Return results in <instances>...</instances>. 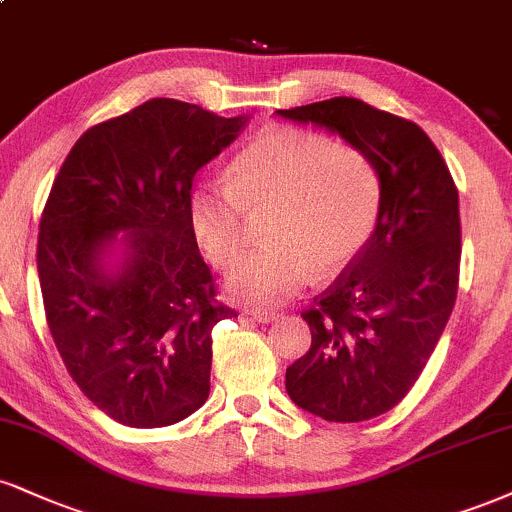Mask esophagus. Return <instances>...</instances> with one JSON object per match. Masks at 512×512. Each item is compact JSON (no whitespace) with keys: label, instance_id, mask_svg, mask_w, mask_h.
<instances>
[{"label":"esophagus","instance_id":"esophagus-1","mask_svg":"<svg viewBox=\"0 0 512 512\" xmlns=\"http://www.w3.org/2000/svg\"><path fill=\"white\" fill-rule=\"evenodd\" d=\"M245 317L255 319V322H260V324H269V322H276V319H279L276 312H267V310H245Z\"/></svg>","mask_w":512,"mask_h":512}]
</instances>
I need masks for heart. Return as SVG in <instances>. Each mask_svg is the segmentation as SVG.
Segmentation results:
<instances>
[{"instance_id": "heart-1", "label": "heart", "mask_w": 512, "mask_h": 512, "mask_svg": "<svg viewBox=\"0 0 512 512\" xmlns=\"http://www.w3.org/2000/svg\"><path fill=\"white\" fill-rule=\"evenodd\" d=\"M269 212L267 248L229 276L243 303L279 305L317 276L360 255L381 212L379 171L360 147L305 128L257 135L231 166L229 183L197 188L190 224L209 262L233 269L250 248L252 219Z\"/></svg>"}]
</instances>
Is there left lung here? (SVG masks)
I'll use <instances>...</instances> for the list:
<instances>
[{
    "label": "left lung",
    "instance_id": "left-lung-1",
    "mask_svg": "<svg viewBox=\"0 0 512 512\" xmlns=\"http://www.w3.org/2000/svg\"><path fill=\"white\" fill-rule=\"evenodd\" d=\"M360 147L381 181L377 229L315 305L312 346L286 369L295 405L329 422H365L408 396L451 317L460 276L458 188L417 123L355 97L279 109Z\"/></svg>",
    "mask_w": 512,
    "mask_h": 512
}]
</instances>
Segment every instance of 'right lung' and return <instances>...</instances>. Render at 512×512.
I'll return each instance as SVG.
<instances>
[{
  "mask_svg": "<svg viewBox=\"0 0 512 512\" xmlns=\"http://www.w3.org/2000/svg\"><path fill=\"white\" fill-rule=\"evenodd\" d=\"M245 121L155 97L80 135L49 190L47 326L78 389L126 427H169L209 396L212 329L236 310L217 300L197 250L190 190ZM114 244L124 257L109 268Z\"/></svg>",
  "mask_w": 512,
  "mask_h": 512,
  "instance_id": "add662e5",
  "label": "right lung"
}]
</instances>
